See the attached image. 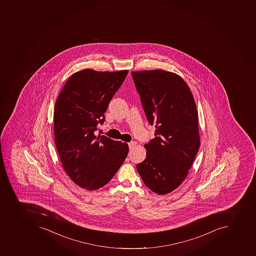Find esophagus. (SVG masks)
I'll use <instances>...</instances> for the list:
<instances>
[{
  "mask_svg": "<svg viewBox=\"0 0 256 256\" xmlns=\"http://www.w3.org/2000/svg\"><path fill=\"white\" fill-rule=\"evenodd\" d=\"M128 145H129L130 150H132L134 149V147H135V146H136V142H131Z\"/></svg>",
  "mask_w": 256,
  "mask_h": 256,
  "instance_id": "esophagus-1",
  "label": "esophagus"
}]
</instances>
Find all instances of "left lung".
<instances>
[{"instance_id": "obj_1", "label": "left lung", "mask_w": 256, "mask_h": 256, "mask_svg": "<svg viewBox=\"0 0 256 256\" xmlns=\"http://www.w3.org/2000/svg\"><path fill=\"white\" fill-rule=\"evenodd\" d=\"M154 138L137 165L143 182L158 194L181 185L200 146L196 102L188 84L174 72L155 70L131 72Z\"/></svg>"}]
</instances>
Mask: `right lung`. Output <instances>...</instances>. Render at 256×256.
Returning a JSON list of instances; mask_svg holds the SVG:
<instances>
[{"instance_id": "right-lung-1", "label": "right lung", "mask_w": 256, "mask_h": 256, "mask_svg": "<svg viewBox=\"0 0 256 256\" xmlns=\"http://www.w3.org/2000/svg\"><path fill=\"white\" fill-rule=\"evenodd\" d=\"M127 74L90 68L74 72L55 103L54 130L60 162L72 181L88 190L106 185L129 151L126 143L94 134Z\"/></svg>"}]
</instances>
